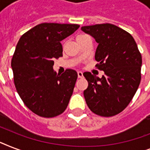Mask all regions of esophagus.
Listing matches in <instances>:
<instances>
[{"label":"esophagus","mask_w":150,"mask_h":150,"mask_svg":"<svg viewBox=\"0 0 150 150\" xmlns=\"http://www.w3.org/2000/svg\"><path fill=\"white\" fill-rule=\"evenodd\" d=\"M78 77L79 78V79L83 77V73L82 71H78Z\"/></svg>","instance_id":"1"}]
</instances>
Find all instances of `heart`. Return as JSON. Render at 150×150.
<instances>
[{"label": "heart", "instance_id": "heart-1", "mask_svg": "<svg viewBox=\"0 0 150 150\" xmlns=\"http://www.w3.org/2000/svg\"><path fill=\"white\" fill-rule=\"evenodd\" d=\"M85 36V35H79V36H77V38H76V39H78V38H80V37H82V36Z\"/></svg>", "mask_w": 150, "mask_h": 150}]
</instances>
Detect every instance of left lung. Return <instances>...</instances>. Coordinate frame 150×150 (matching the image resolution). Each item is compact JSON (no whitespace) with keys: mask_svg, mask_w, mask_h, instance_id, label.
<instances>
[{"mask_svg":"<svg viewBox=\"0 0 150 150\" xmlns=\"http://www.w3.org/2000/svg\"><path fill=\"white\" fill-rule=\"evenodd\" d=\"M98 43L96 67L104 71L102 78L85 72L88 88L84 97L94 114L112 117L129 104L141 81L142 55L129 33L110 23L81 28Z\"/></svg>","mask_w":150,"mask_h":150,"instance_id":"8db88e82","label":"left lung"}]
</instances>
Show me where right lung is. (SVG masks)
Returning <instances> with one entry per match:
<instances>
[{"label": "right lung", "instance_id": "1", "mask_svg": "<svg viewBox=\"0 0 150 150\" xmlns=\"http://www.w3.org/2000/svg\"><path fill=\"white\" fill-rule=\"evenodd\" d=\"M77 24L44 22L21 36L11 59L14 82L25 106L43 117L61 114L68 107L78 74H57L54 59L62 57L61 41L79 29Z\"/></svg>", "mask_w": 150, "mask_h": 150}]
</instances>
